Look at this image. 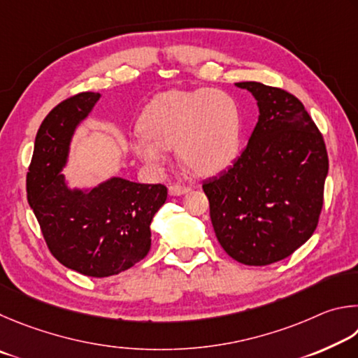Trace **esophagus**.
I'll return each mask as SVG.
<instances>
[{
    "label": "esophagus",
    "mask_w": 358,
    "mask_h": 358,
    "mask_svg": "<svg viewBox=\"0 0 358 358\" xmlns=\"http://www.w3.org/2000/svg\"><path fill=\"white\" fill-rule=\"evenodd\" d=\"M190 192V187H185V185H169L168 187V193L171 196H180V195H185V193Z\"/></svg>",
    "instance_id": "1"
}]
</instances>
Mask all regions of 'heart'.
Wrapping results in <instances>:
<instances>
[{
  "mask_svg": "<svg viewBox=\"0 0 358 358\" xmlns=\"http://www.w3.org/2000/svg\"><path fill=\"white\" fill-rule=\"evenodd\" d=\"M143 135L130 141L144 165L159 169L166 149L195 174L210 176L231 165L241 143L242 117L236 99L220 90L168 91L155 96L140 116Z\"/></svg>",
  "mask_w": 358,
  "mask_h": 358,
  "instance_id": "b5f03b06",
  "label": "heart"
}]
</instances>
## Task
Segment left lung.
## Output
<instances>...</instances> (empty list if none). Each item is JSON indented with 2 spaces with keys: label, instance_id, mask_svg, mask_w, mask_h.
Here are the masks:
<instances>
[{
  "label": "left lung",
  "instance_id": "1",
  "mask_svg": "<svg viewBox=\"0 0 358 358\" xmlns=\"http://www.w3.org/2000/svg\"><path fill=\"white\" fill-rule=\"evenodd\" d=\"M259 108L239 159L206 180L215 236L231 258L267 266L310 239L319 222L329 157L324 138L297 97L258 81H241Z\"/></svg>",
  "mask_w": 358,
  "mask_h": 358
}]
</instances>
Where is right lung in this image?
Returning <instances> with one entry per match:
<instances>
[{
	"instance_id": "obj_1",
	"label": "right lung",
	"mask_w": 358,
	"mask_h": 358,
	"mask_svg": "<svg viewBox=\"0 0 358 358\" xmlns=\"http://www.w3.org/2000/svg\"><path fill=\"white\" fill-rule=\"evenodd\" d=\"M102 97L81 92L48 113L37 130L27 176L28 203L50 252L87 277H111L141 261L150 248V223L166 201V187L113 178L96 187H71L64 169L78 125Z\"/></svg>"
}]
</instances>
